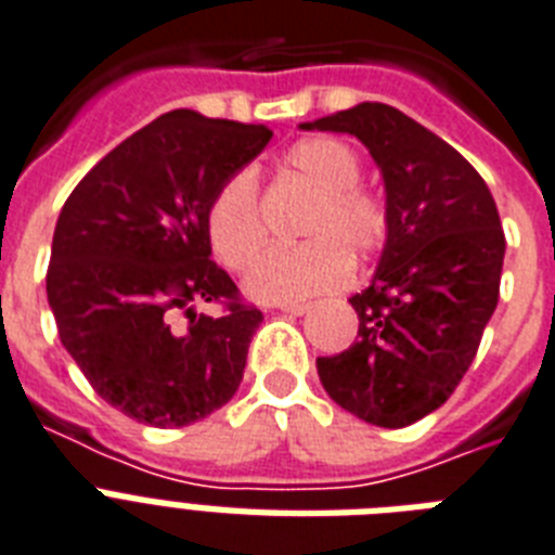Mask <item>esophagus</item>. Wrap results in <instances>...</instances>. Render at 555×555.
I'll return each instance as SVG.
<instances>
[{
	"label": "esophagus",
	"mask_w": 555,
	"mask_h": 555,
	"mask_svg": "<svg viewBox=\"0 0 555 555\" xmlns=\"http://www.w3.org/2000/svg\"><path fill=\"white\" fill-rule=\"evenodd\" d=\"M270 308L282 310V313H291V317H305L310 310L308 301H279V305H270Z\"/></svg>",
	"instance_id": "1"
}]
</instances>
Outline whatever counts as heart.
<instances>
[{
    "label": "heart",
    "instance_id": "obj_1",
    "mask_svg": "<svg viewBox=\"0 0 555 555\" xmlns=\"http://www.w3.org/2000/svg\"><path fill=\"white\" fill-rule=\"evenodd\" d=\"M287 173L317 191L310 202L301 242L270 247L247 268L245 287L259 301H299L341 287L353 273V259H371L390 236V214L382 196L359 188L362 162L339 139H305L285 156ZM207 236L224 268H245L264 242L259 182L238 170L219 188L207 210Z\"/></svg>",
    "mask_w": 555,
    "mask_h": 555
}]
</instances>
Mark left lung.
Segmentation results:
<instances>
[{"instance_id":"obj_1","label":"left lung","mask_w":555,"mask_h":555,"mask_svg":"<svg viewBox=\"0 0 555 555\" xmlns=\"http://www.w3.org/2000/svg\"><path fill=\"white\" fill-rule=\"evenodd\" d=\"M305 130L353 133L385 176L390 236L371 287L350 296L359 339L317 371L333 402L379 427H408L448 402L499 305L504 231L470 162L382 102Z\"/></svg>"}]
</instances>
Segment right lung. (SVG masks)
<instances>
[{"instance_id": "add662e5", "label": "right lung", "mask_w": 555, "mask_h": 555, "mask_svg": "<svg viewBox=\"0 0 555 555\" xmlns=\"http://www.w3.org/2000/svg\"><path fill=\"white\" fill-rule=\"evenodd\" d=\"M270 137L170 111L99 159L59 214L48 264L59 339L90 387L142 425H193L242 382L262 310L210 259L207 210Z\"/></svg>"}]
</instances>
